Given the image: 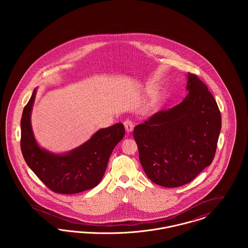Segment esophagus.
<instances>
[{"instance_id":"1","label":"esophagus","mask_w":248,"mask_h":248,"mask_svg":"<svg viewBox=\"0 0 248 248\" xmlns=\"http://www.w3.org/2000/svg\"><path fill=\"white\" fill-rule=\"evenodd\" d=\"M124 128L126 130L127 133H131L133 129H134V124L132 121L130 120H126L124 122Z\"/></svg>"}]
</instances>
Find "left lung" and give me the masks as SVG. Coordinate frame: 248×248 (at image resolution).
<instances>
[{"label":"left lung","instance_id":"1","mask_svg":"<svg viewBox=\"0 0 248 248\" xmlns=\"http://www.w3.org/2000/svg\"><path fill=\"white\" fill-rule=\"evenodd\" d=\"M188 94L134 129L140 161L157 185H185L211 165L221 130V115L206 85L187 74Z\"/></svg>","mask_w":248,"mask_h":248}]
</instances>
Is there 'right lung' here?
<instances>
[{
  "label": "right lung",
  "mask_w": 248,
  "mask_h": 248,
  "mask_svg": "<svg viewBox=\"0 0 248 248\" xmlns=\"http://www.w3.org/2000/svg\"><path fill=\"white\" fill-rule=\"evenodd\" d=\"M37 87L21 118L20 147L28 166L50 189L73 194L94 188L105 174L109 156L124 139L122 123L96 131L79 147L66 153H53L40 146L31 126V111Z\"/></svg>",
  "instance_id": "1"
}]
</instances>
